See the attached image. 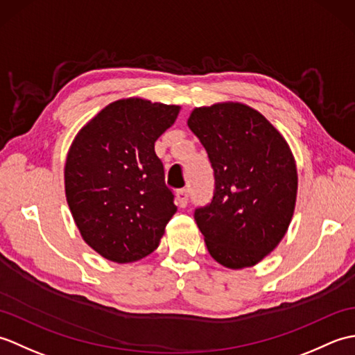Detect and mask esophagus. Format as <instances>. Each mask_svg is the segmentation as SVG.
<instances>
[{"mask_svg": "<svg viewBox=\"0 0 355 355\" xmlns=\"http://www.w3.org/2000/svg\"><path fill=\"white\" fill-rule=\"evenodd\" d=\"M177 201L180 207H186L189 201V189H178L177 191Z\"/></svg>", "mask_w": 355, "mask_h": 355, "instance_id": "esophagus-1", "label": "esophagus"}]
</instances>
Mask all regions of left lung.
I'll return each mask as SVG.
<instances>
[{"mask_svg":"<svg viewBox=\"0 0 355 355\" xmlns=\"http://www.w3.org/2000/svg\"><path fill=\"white\" fill-rule=\"evenodd\" d=\"M214 168V198L195 209L210 256L227 268L256 266L288 230L297 169L282 134L239 102L195 108L187 120Z\"/></svg>","mask_w":355,"mask_h":355,"instance_id":"8db88e82","label":"left lung"}]
</instances>
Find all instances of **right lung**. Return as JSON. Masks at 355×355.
Instances as JSON below:
<instances>
[{
	"instance_id": "right-lung-1",
	"label": "right lung",
	"mask_w": 355,
	"mask_h": 355,
	"mask_svg": "<svg viewBox=\"0 0 355 355\" xmlns=\"http://www.w3.org/2000/svg\"><path fill=\"white\" fill-rule=\"evenodd\" d=\"M178 112V105L120 99L74 137L65 197L82 238L105 259L126 263L150 254L177 212L154 145Z\"/></svg>"
}]
</instances>
